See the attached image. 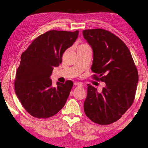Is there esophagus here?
<instances>
[{
	"label": "esophagus",
	"mask_w": 148,
	"mask_h": 148,
	"mask_svg": "<svg viewBox=\"0 0 148 148\" xmlns=\"http://www.w3.org/2000/svg\"><path fill=\"white\" fill-rule=\"evenodd\" d=\"M74 85L75 86H82V84L80 82H74Z\"/></svg>",
	"instance_id": "1"
}]
</instances>
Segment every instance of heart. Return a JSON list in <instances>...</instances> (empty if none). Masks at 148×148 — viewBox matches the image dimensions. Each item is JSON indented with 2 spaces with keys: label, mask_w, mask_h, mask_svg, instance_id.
Masks as SVG:
<instances>
[{
  "label": "heart",
  "mask_w": 148,
  "mask_h": 148,
  "mask_svg": "<svg viewBox=\"0 0 148 148\" xmlns=\"http://www.w3.org/2000/svg\"><path fill=\"white\" fill-rule=\"evenodd\" d=\"M86 46H88L87 44H81V45H80L79 47H78V49L84 48V47H86Z\"/></svg>",
  "instance_id": "obj_1"
}]
</instances>
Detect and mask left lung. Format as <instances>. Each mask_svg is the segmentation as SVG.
Returning <instances> with one entry per match:
<instances>
[{
  "label": "left lung",
  "mask_w": 148,
  "mask_h": 148,
  "mask_svg": "<svg viewBox=\"0 0 148 148\" xmlns=\"http://www.w3.org/2000/svg\"><path fill=\"white\" fill-rule=\"evenodd\" d=\"M84 38L93 49L91 69L104 82L101 92L88 84L84 103L86 116L100 125L112 124L121 118L134 101L138 74L126 44L113 33L102 29H85Z\"/></svg>",
  "instance_id": "left-lung-1"
}]
</instances>
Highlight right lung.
Wrapping results in <instances>:
<instances>
[{
  "label": "right lung",
  "instance_id": "add662e5",
  "mask_svg": "<svg viewBox=\"0 0 148 148\" xmlns=\"http://www.w3.org/2000/svg\"><path fill=\"white\" fill-rule=\"evenodd\" d=\"M79 32L51 30L36 38L21 55L16 72L15 91L22 106L38 119L55 115L66 102L73 83L50 79L54 67L59 66L66 50L77 40Z\"/></svg>",
  "mask_w": 148,
  "mask_h": 148
}]
</instances>
